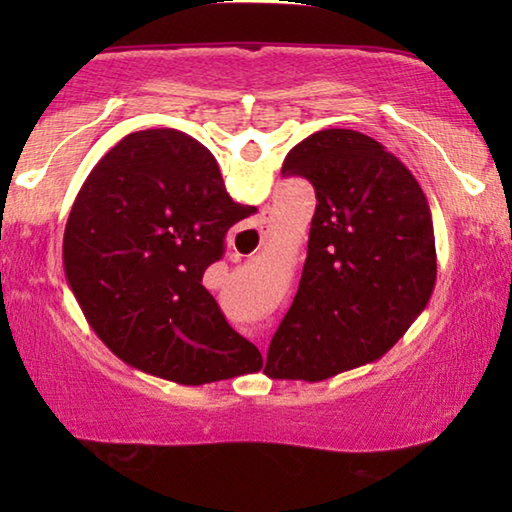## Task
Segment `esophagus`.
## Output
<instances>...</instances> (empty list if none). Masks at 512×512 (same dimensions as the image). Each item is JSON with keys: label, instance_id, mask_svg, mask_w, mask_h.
Listing matches in <instances>:
<instances>
[{"label": "esophagus", "instance_id": "34e87169", "mask_svg": "<svg viewBox=\"0 0 512 512\" xmlns=\"http://www.w3.org/2000/svg\"><path fill=\"white\" fill-rule=\"evenodd\" d=\"M258 223H261V228H268V223H270L268 212H263L261 216H258Z\"/></svg>", "mask_w": 512, "mask_h": 512}]
</instances>
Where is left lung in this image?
Masks as SVG:
<instances>
[{"mask_svg":"<svg viewBox=\"0 0 512 512\" xmlns=\"http://www.w3.org/2000/svg\"><path fill=\"white\" fill-rule=\"evenodd\" d=\"M282 174L310 181L317 207L265 373L319 382L382 359L429 305L431 207L408 167L356 130L314 132L289 151Z\"/></svg>","mask_w":512,"mask_h":512,"instance_id":"obj_1","label":"left lung"}]
</instances>
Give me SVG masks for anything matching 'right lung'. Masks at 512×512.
Instances as JSON below:
<instances>
[{
    "label": "right lung",
    "mask_w": 512,
    "mask_h": 512,
    "mask_svg": "<svg viewBox=\"0 0 512 512\" xmlns=\"http://www.w3.org/2000/svg\"><path fill=\"white\" fill-rule=\"evenodd\" d=\"M254 212L230 198L193 137H123L83 181L62 240L67 284L97 338L128 366L186 387L258 373L261 352L202 286L228 228Z\"/></svg>",
    "instance_id": "1"
}]
</instances>
